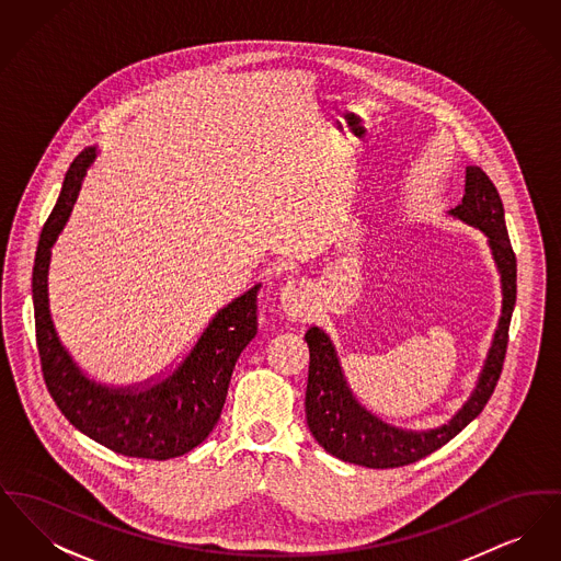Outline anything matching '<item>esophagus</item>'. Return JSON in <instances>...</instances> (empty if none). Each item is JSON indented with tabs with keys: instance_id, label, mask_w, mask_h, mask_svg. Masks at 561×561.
I'll use <instances>...</instances> for the list:
<instances>
[{
	"instance_id": "obj_1",
	"label": "esophagus",
	"mask_w": 561,
	"mask_h": 561,
	"mask_svg": "<svg viewBox=\"0 0 561 561\" xmlns=\"http://www.w3.org/2000/svg\"><path fill=\"white\" fill-rule=\"evenodd\" d=\"M279 302H282L284 313L290 320H298L305 313V307H307V286H305V282H298V279L288 282L279 293Z\"/></svg>"
}]
</instances>
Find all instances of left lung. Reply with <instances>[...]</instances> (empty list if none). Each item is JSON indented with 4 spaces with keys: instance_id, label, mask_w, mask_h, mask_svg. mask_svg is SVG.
<instances>
[{
    "instance_id": "obj_1",
    "label": "left lung",
    "mask_w": 561,
    "mask_h": 561,
    "mask_svg": "<svg viewBox=\"0 0 561 561\" xmlns=\"http://www.w3.org/2000/svg\"><path fill=\"white\" fill-rule=\"evenodd\" d=\"M450 214L485 233L492 259L501 273L503 313L480 380L471 398L465 401L448 425L428 431L393 427L355 400L330 336L316 325L309 328L305 334L309 345V382L305 396L307 425L325 453L345 462L368 469H396L425 458L446 446L480 414L501 378L507 353L508 323L517 296V261L508 241L501 195L478 165L467 168L462 202Z\"/></svg>"
}]
</instances>
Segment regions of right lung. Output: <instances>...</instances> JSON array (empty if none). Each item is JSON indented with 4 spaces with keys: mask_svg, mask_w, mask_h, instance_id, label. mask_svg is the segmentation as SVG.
<instances>
[{
    "mask_svg": "<svg viewBox=\"0 0 561 561\" xmlns=\"http://www.w3.org/2000/svg\"><path fill=\"white\" fill-rule=\"evenodd\" d=\"M96 158L90 147L69 165L48 216L33 265L35 339L46 387L65 419L113 453L168 460L199 446L220 419L229 380L241 351L256 336V294L250 288L222 307L183 364L156 385L107 387L90 380L60 345L48 302L53 245L67 225L85 170Z\"/></svg>",
    "mask_w": 561,
    "mask_h": 561,
    "instance_id": "1",
    "label": "right lung"
}]
</instances>
